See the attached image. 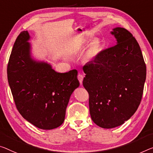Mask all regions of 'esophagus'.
Masks as SVG:
<instances>
[{"mask_svg": "<svg viewBox=\"0 0 153 153\" xmlns=\"http://www.w3.org/2000/svg\"><path fill=\"white\" fill-rule=\"evenodd\" d=\"M77 78H78L79 81L80 82V84L82 85V82H83V76L81 74H79L78 76H77Z\"/></svg>", "mask_w": 153, "mask_h": 153, "instance_id": "34e87169", "label": "esophagus"}]
</instances>
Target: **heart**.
I'll list each match as a JSON object with an SVG mask.
<instances>
[{"mask_svg":"<svg viewBox=\"0 0 153 153\" xmlns=\"http://www.w3.org/2000/svg\"><path fill=\"white\" fill-rule=\"evenodd\" d=\"M101 48V44L98 39H94L88 46L86 51V55L89 59L95 57L99 53Z\"/></svg>","mask_w":153,"mask_h":153,"instance_id":"obj_1","label":"heart"}]
</instances>
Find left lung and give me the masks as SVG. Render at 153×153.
Segmentation results:
<instances>
[{"label": "left lung", "mask_w": 153, "mask_h": 153, "mask_svg": "<svg viewBox=\"0 0 153 153\" xmlns=\"http://www.w3.org/2000/svg\"><path fill=\"white\" fill-rule=\"evenodd\" d=\"M111 33L116 45L101 51L83 68L91 120L104 128L120 126L135 114L146 76L144 57L133 35L121 27Z\"/></svg>", "instance_id": "8db88e82"}]
</instances>
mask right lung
I'll return each mask as SVG.
<instances>
[{
  "label": "right lung",
  "instance_id": "add662e5",
  "mask_svg": "<svg viewBox=\"0 0 153 153\" xmlns=\"http://www.w3.org/2000/svg\"><path fill=\"white\" fill-rule=\"evenodd\" d=\"M30 36L21 32L7 65V79L16 106L36 127L50 130L63 123L70 96L79 86L76 70L59 73L51 65L30 57Z\"/></svg>",
  "mask_w": 153,
  "mask_h": 153
}]
</instances>
